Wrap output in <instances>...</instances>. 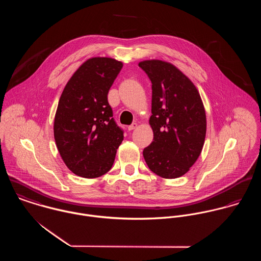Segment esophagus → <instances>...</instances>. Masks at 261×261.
Here are the masks:
<instances>
[{
    "instance_id": "1",
    "label": "esophagus",
    "mask_w": 261,
    "mask_h": 261,
    "mask_svg": "<svg viewBox=\"0 0 261 261\" xmlns=\"http://www.w3.org/2000/svg\"><path fill=\"white\" fill-rule=\"evenodd\" d=\"M138 126H139V124H138L137 122H135V123H133V124H130V125H128V126H127V129H128V130H133V129L137 128Z\"/></svg>"
}]
</instances>
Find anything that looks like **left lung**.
<instances>
[{
	"label": "left lung",
	"instance_id": "obj_1",
	"mask_svg": "<svg viewBox=\"0 0 261 261\" xmlns=\"http://www.w3.org/2000/svg\"><path fill=\"white\" fill-rule=\"evenodd\" d=\"M139 66L151 81L153 141L144 149L151 172L164 179L185 175L198 160L206 137V112L200 93L174 64L150 59Z\"/></svg>",
	"mask_w": 261,
	"mask_h": 261
}]
</instances>
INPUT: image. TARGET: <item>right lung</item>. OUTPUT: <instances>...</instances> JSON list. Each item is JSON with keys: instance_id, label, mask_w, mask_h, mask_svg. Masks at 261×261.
Returning <instances> with one entry per match:
<instances>
[{"instance_id": "right-lung-1", "label": "right lung", "mask_w": 261, "mask_h": 261, "mask_svg": "<svg viewBox=\"0 0 261 261\" xmlns=\"http://www.w3.org/2000/svg\"><path fill=\"white\" fill-rule=\"evenodd\" d=\"M122 62L92 57L83 62L66 83L54 117V139L67 168L86 179L112 169L122 130L112 118L108 94Z\"/></svg>"}]
</instances>
